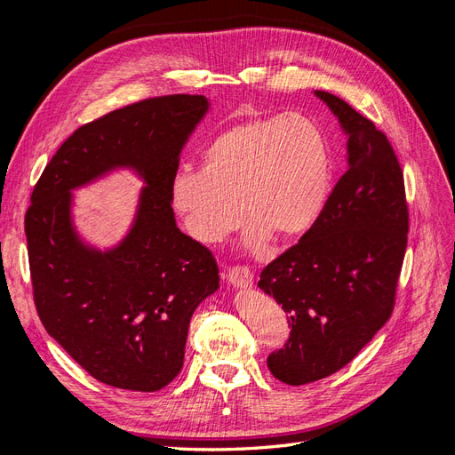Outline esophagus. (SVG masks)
Instances as JSON below:
<instances>
[{"instance_id": "1", "label": "esophagus", "mask_w": 455, "mask_h": 455, "mask_svg": "<svg viewBox=\"0 0 455 455\" xmlns=\"http://www.w3.org/2000/svg\"><path fill=\"white\" fill-rule=\"evenodd\" d=\"M226 279L231 286L235 288H251L252 283H254V277L252 273L246 269V267H231L228 273H226Z\"/></svg>"}]
</instances>
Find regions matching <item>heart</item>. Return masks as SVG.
<instances>
[{
	"label": "heart",
	"instance_id": "b5f03b06",
	"mask_svg": "<svg viewBox=\"0 0 455 455\" xmlns=\"http://www.w3.org/2000/svg\"><path fill=\"white\" fill-rule=\"evenodd\" d=\"M332 189L324 132L304 116H266L214 136L203 171H180L171 196L188 233L203 244L226 239L244 216L249 244L296 241L319 222ZM243 206L241 207L240 204Z\"/></svg>",
	"mask_w": 455,
	"mask_h": 455
}]
</instances>
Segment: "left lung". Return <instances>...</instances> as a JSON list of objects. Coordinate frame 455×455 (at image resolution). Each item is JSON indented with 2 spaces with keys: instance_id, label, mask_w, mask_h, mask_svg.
I'll return each instance as SVG.
<instances>
[{
  "instance_id": "left-lung-1",
  "label": "left lung",
  "mask_w": 455,
  "mask_h": 455,
  "mask_svg": "<svg viewBox=\"0 0 455 455\" xmlns=\"http://www.w3.org/2000/svg\"><path fill=\"white\" fill-rule=\"evenodd\" d=\"M315 96L347 136V171L319 222L259 275L292 326L267 356L288 385L332 376L387 323L408 241L404 178L387 136L338 96Z\"/></svg>"
}]
</instances>
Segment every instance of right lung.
I'll list each match as a JSON object with an SVG mask.
<instances>
[{"instance_id":"obj_1","label":"right lung","mask_w":455,"mask_h":455,"mask_svg":"<svg viewBox=\"0 0 455 455\" xmlns=\"http://www.w3.org/2000/svg\"><path fill=\"white\" fill-rule=\"evenodd\" d=\"M201 94L125 106L79 127L37 180L24 220L41 323L106 385L159 391L184 364L191 315L218 291L209 249L176 226L171 188L180 154L209 112ZM145 182L128 235L100 251L73 224L71 191L114 170Z\"/></svg>"}]
</instances>
